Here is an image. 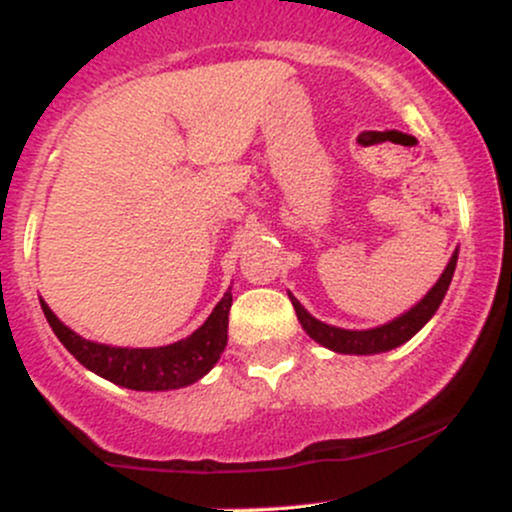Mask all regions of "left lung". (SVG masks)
Here are the masks:
<instances>
[{
  "label": "left lung",
  "instance_id": "8db88e82",
  "mask_svg": "<svg viewBox=\"0 0 512 512\" xmlns=\"http://www.w3.org/2000/svg\"><path fill=\"white\" fill-rule=\"evenodd\" d=\"M455 264H457V252L450 257L443 276H440L438 284L426 293L424 301L414 305L409 313L397 317V320L387 322L383 327H375V330H363V332L339 330V327L325 325V322L315 320L313 315L305 313L303 305L293 296H291V303L293 308H296V315L298 320H301L303 330L308 332L315 342L327 346V349L337 351V354H380V351H390L399 344L409 342V339L414 337V334L419 332L428 320H431L433 313L438 310V305L443 303L445 293H448L452 274H455Z\"/></svg>",
  "mask_w": 512,
  "mask_h": 512
}]
</instances>
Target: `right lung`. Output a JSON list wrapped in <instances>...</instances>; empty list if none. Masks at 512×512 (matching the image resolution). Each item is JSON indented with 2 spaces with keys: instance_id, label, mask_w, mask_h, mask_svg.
Here are the masks:
<instances>
[{
  "instance_id": "add662e5",
  "label": "right lung",
  "mask_w": 512,
  "mask_h": 512,
  "mask_svg": "<svg viewBox=\"0 0 512 512\" xmlns=\"http://www.w3.org/2000/svg\"><path fill=\"white\" fill-rule=\"evenodd\" d=\"M231 289L223 293L216 303L214 313L207 317L197 332L187 339L156 346V349H120V346H105L88 342L79 334L69 330L57 320V315L48 308V303L40 301L43 313L48 317L52 332L67 346L81 366H86L110 383L129 387V390H178L197 383L202 375H207L214 363L219 361L228 342V310H231Z\"/></svg>"
}]
</instances>
